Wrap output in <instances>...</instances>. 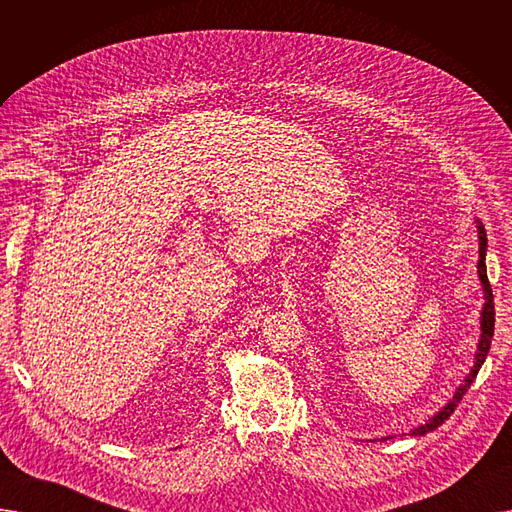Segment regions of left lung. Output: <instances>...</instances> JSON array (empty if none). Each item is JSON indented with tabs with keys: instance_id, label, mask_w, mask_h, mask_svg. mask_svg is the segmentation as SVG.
<instances>
[{
	"instance_id": "8db88e82",
	"label": "left lung",
	"mask_w": 512,
	"mask_h": 512,
	"mask_svg": "<svg viewBox=\"0 0 512 512\" xmlns=\"http://www.w3.org/2000/svg\"><path fill=\"white\" fill-rule=\"evenodd\" d=\"M486 247H488V238H486V230H483V226L479 224V263H477V272H479V280L483 284V292H486V305H483V313H481V342H479V353H477V361L471 369V373L467 375L465 384L456 390L454 398L448 402V405L432 419L429 423L421 425L415 429V436H421L425 432H432V429L440 427L454 411L456 407H459V402L463 400L467 388L473 384V380L477 378V371L481 369L483 361H486L488 353H490V344H492V336H494V315H496V309H494V294H492V284L488 280V270H486Z\"/></svg>"
}]
</instances>
